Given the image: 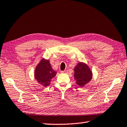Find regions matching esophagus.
I'll return each instance as SVG.
<instances>
[{
  "mask_svg": "<svg viewBox=\"0 0 127 127\" xmlns=\"http://www.w3.org/2000/svg\"><path fill=\"white\" fill-rule=\"evenodd\" d=\"M62 73H67L68 72V70L67 69H65L64 70H62V71L61 72Z\"/></svg>",
  "mask_w": 127,
  "mask_h": 127,
  "instance_id": "34e87169",
  "label": "esophagus"
}]
</instances>
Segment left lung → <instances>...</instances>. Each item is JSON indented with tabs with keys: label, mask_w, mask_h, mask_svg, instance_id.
Masks as SVG:
<instances>
[{
	"label": "left lung",
	"mask_w": 127,
	"mask_h": 127,
	"mask_svg": "<svg viewBox=\"0 0 127 127\" xmlns=\"http://www.w3.org/2000/svg\"><path fill=\"white\" fill-rule=\"evenodd\" d=\"M74 78L76 83L82 87L91 80L92 72L87 65L83 63H79L74 68Z\"/></svg>",
	"instance_id": "8db88e82"
}]
</instances>
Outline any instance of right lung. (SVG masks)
Wrapping results in <instances>:
<instances>
[{"label": "right lung", "instance_id": "add662e5", "mask_svg": "<svg viewBox=\"0 0 127 127\" xmlns=\"http://www.w3.org/2000/svg\"><path fill=\"white\" fill-rule=\"evenodd\" d=\"M57 72L51 68L49 60H42L36 66L35 71V79L43 86L50 85L51 79L55 76Z\"/></svg>", "mask_w": 127, "mask_h": 127}]
</instances>
